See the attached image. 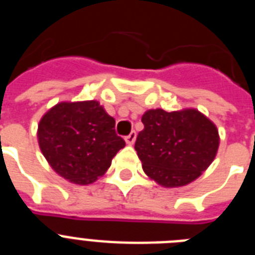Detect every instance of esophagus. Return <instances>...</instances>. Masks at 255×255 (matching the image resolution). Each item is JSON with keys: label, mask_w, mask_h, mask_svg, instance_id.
<instances>
[{"label": "esophagus", "mask_w": 255, "mask_h": 255, "mask_svg": "<svg viewBox=\"0 0 255 255\" xmlns=\"http://www.w3.org/2000/svg\"><path fill=\"white\" fill-rule=\"evenodd\" d=\"M135 139H136V132L135 131H131L129 135H128V136H125V141L128 145H132L135 141Z\"/></svg>", "instance_id": "1"}]
</instances>
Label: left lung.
I'll return each mask as SVG.
<instances>
[{
	"label": "left lung",
	"mask_w": 255,
	"mask_h": 255,
	"mask_svg": "<svg viewBox=\"0 0 255 255\" xmlns=\"http://www.w3.org/2000/svg\"><path fill=\"white\" fill-rule=\"evenodd\" d=\"M135 150L143 171L163 188L185 186L203 173L220 147L217 126L195 108L148 110Z\"/></svg>",
	"instance_id": "obj_1"
}]
</instances>
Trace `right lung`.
Listing matches in <instances>:
<instances>
[{
    "mask_svg": "<svg viewBox=\"0 0 255 255\" xmlns=\"http://www.w3.org/2000/svg\"><path fill=\"white\" fill-rule=\"evenodd\" d=\"M37 136L52 170L78 185L102 176L125 147L115 131V119L98 101L57 103L42 116Z\"/></svg>",
    "mask_w": 255,
    "mask_h": 255,
    "instance_id": "obj_1",
    "label": "right lung"
}]
</instances>
